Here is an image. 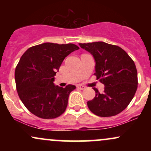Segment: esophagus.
I'll use <instances>...</instances> for the list:
<instances>
[{"label":"esophagus","mask_w":151,"mask_h":151,"mask_svg":"<svg viewBox=\"0 0 151 151\" xmlns=\"http://www.w3.org/2000/svg\"><path fill=\"white\" fill-rule=\"evenodd\" d=\"M77 87L78 88V89H79L81 90H83V89H85V86H83V85H81V84H79V85H77Z\"/></svg>","instance_id":"34e87169"}]
</instances>
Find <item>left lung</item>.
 Listing matches in <instances>:
<instances>
[{
  "label": "left lung",
  "mask_w": 151,
  "mask_h": 151,
  "mask_svg": "<svg viewBox=\"0 0 151 151\" xmlns=\"http://www.w3.org/2000/svg\"><path fill=\"white\" fill-rule=\"evenodd\" d=\"M93 56L96 79L104 84V93L93 88L96 96L87 101L95 115L109 117L124 111L133 99L138 87L134 62L122 48L104 42L79 43Z\"/></svg>",
  "instance_id": "left-lung-1"
}]
</instances>
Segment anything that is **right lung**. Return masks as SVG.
<instances>
[{
  "label": "right lung",
  "mask_w": 151,
  "mask_h": 151,
  "mask_svg": "<svg viewBox=\"0 0 151 151\" xmlns=\"http://www.w3.org/2000/svg\"><path fill=\"white\" fill-rule=\"evenodd\" d=\"M79 47L74 44L45 42L27 49L15 72L17 91L25 106L42 119H55L65 112L76 86L55 85V76L65 58Z\"/></svg>",
  "instance_id": "right-lung-1"
}]
</instances>
